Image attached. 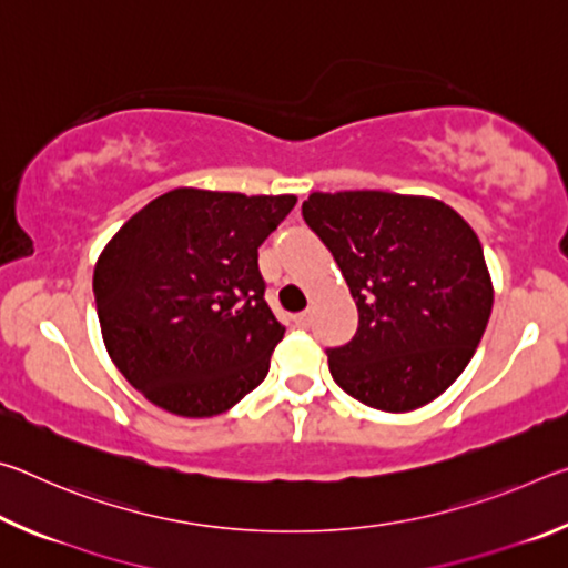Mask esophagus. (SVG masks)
Listing matches in <instances>:
<instances>
[{"label": "esophagus", "instance_id": "34e87169", "mask_svg": "<svg viewBox=\"0 0 568 568\" xmlns=\"http://www.w3.org/2000/svg\"><path fill=\"white\" fill-rule=\"evenodd\" d=\"M293 323H295V328H311V323H313V315L311 313H297L295 318H293Z\"/></svg>", "mask_w": 568, "mask_h": 568}]
</instances>
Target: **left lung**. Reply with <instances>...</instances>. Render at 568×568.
<instances>
[{
	"label": "left lung",
	"instance_id": "left-lung-1",
	"mask_svg": "<svg viewBox=\"0 0 568 568\" xmlns=\"http://www.w3.org/2000/svg\"><path fill=\"white\" fill-rule=\"evenodd\" d=\"M303 217L358 305L353 341L328 351L333 381L386 413L438 398L474 358L494 307L478 235L436 197L383 190L313 192Z\"/></svg>",
	"mask_w": 568,
	"mask_h": 568
}]
</instances>
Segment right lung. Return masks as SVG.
Instances as JSON below:
<instances>
[{
    "mask_svg": "<svg viewBox=\"0 0 568 568\" xmlns=\"http://www.w3.org/2000/svg\"><path fill=\"white\" fill-rule=\"evenodd\" d=\"M295 195L170 190L104 245L92 291L112 363L150 403L210 418L257 388L285 328L257 247Z\"/></svg>",
    "mask_w": 568,
    "mask_h": 568,
    "instance_id": "1",
    "label": "right lung"
}]
</instances>
